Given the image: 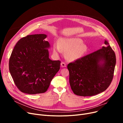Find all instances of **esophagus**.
<instances>
[{
  "label": "esophagus",
  "mask_w": 123,
  "mask_h": 123,
  "mask_svg": "<svg viewBox=\"0 0 123 123\" xmlns=\"http://www.w3.org/2000/svg\"><path fill=\"white\" fill-rule=\"evenodd\" d=\"M61 66L62 67H66V64L64 62H62L61 63Z\"/></svg>",
  "instance_id": "34e87169"
}]
</instances>
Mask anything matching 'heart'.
Instances as JSON below:
<instances>
[{
    "instance_id": "b5f03b06",
    "label": "heart",
    "mask_w": 123,
    "mask_h": 123,
    "mask_svg": "<svg viewBox=\"0 0 123 123\" xmlns=\"http://www.w3.org/2000/svg\"><path fill=\"white\" fill-rule=\"evenodd\" d=\"M87 51V47L83 44V40L79 38H63L59 44L53 45V51L56 54L62 52L66 53L67 59L70 61L78 59L84 55Z\"/></svg>"
}]
</instances>
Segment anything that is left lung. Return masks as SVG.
Listing matches in <instances>:
<instances>
[{"label": "left lung", "mask_w": 123, "mask_h": 123, "mask_svg": "<svg viewBox=\"0 0 123 123\" xmlns=\"http://www.w3.org/2000/svg\"><path fill=\"white\" fill-rule=\"evenodd\" d=\"M104 43L105 46L68 64L70 85L75 95L93 96L104 92L111 84L116 58L108 41Z\"/></svg>", "instance_id": "1"}]
</instances>
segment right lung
Wrapping results in <instances>:
<instances>
[{
  "label": "right lung",
  "instance_id": "obj_1",
  "mask_svg": "<svg viewBox=\"0 0 123 123\" xmlns=\"http://www.w3.org/2000/svg\"><path fill=\"white\" fill-rule=\"evenodd\" d=\"M43 34L29 35L19 40L12 50L9 69L15 85L28 94L47 91L60 69L61 61L49 58V42Z\"/></svg>",
  "mask_w": 123,
  "mask_h": 123
}]
</instances>
